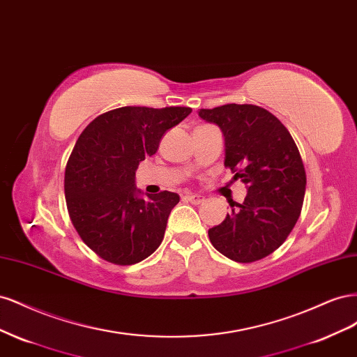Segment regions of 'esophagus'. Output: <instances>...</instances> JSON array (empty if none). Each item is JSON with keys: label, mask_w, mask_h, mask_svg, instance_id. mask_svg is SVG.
Segmentation results:
<instances>
[{"label": "esophagus", "mask_w": 357, "mask_h": 357, "mask_svg": "<svg viewBox=\"0 0 357 357\" xmlns=\"http://www.w3.org/2000/svg\"><path fill=\"white\" fill-rule=\"evenodd\" d=\"M183 199H185L186 202H190V204H195V205H199V204H202L204 201H205V198L204 197H201V195H185L183 197Z\"/></svg>", "instance_id": "1"}]
</instances>
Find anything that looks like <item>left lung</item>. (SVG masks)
Listing matches in <instances>:
<instances>
[{
	"label": "left lung",
	"instance_id": "8db88e82",
	"mask_svg": "<svg viewBox=\"0 0 357 357\" xmlns=\"http://www.w3.org/2000/svg\"><path fill=\"white\" fill-rule=\"evenodd\" d=\"M198 114L222 129L225 167L247 186L244 202L208 231L210 241L235 262H256L275 252L299 219L307 185L299 150L287 128L259 105L226 104Z\"/></svg>",
	"mask_w": 357,
	"mask_h": 357
}]
</instances>
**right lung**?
I'll return each mask as SVG.
<instances>
[{
    "mask_svg": "<svg viewBox=\"0 0 357 357\" xmlns=\"http://www.w3.org/2000/svg\"><path fill=\"white\" fill-rule=\"evenodd\" d=\"M190 112V107H121L95 117L75 142L63 180L67 208L83 243L104 261L138 264L164 240L180 197L162 190L138 198L135 171Z\"/></svg>",
    "mask_w": 357,
    "mask_h": 357,
    "instance_id": "right-lung-1",
    "label": "right lung"
}]
</instances>
